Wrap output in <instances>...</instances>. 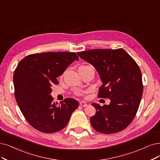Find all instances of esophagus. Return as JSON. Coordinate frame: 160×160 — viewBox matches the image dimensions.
I'll use <instances>...</instances> for the list:
<instances>
[{
  "instance_id": "34e87169",
  "label": "esophagus",
  "mask_w": 160,
  "mask_h": 160,
  "mask_svg": "<svg viewBox=\"0 0 160 160\" xmlns=\"http://www.w3.org/2000/svg\"><path fill=\"white\" fill-rule=\"evenodd\" d=\"M80 105L82 106V107H86L87 103L84 102H80Z\"/></svg>"
}]
</instances>
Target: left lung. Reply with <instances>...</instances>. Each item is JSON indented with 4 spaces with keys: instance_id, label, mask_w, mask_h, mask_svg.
<instances>
[{
    "instance_id": "8db88e82",
    "label": "left lung",
    "mask_w": 160,
    "mask_h": 160,
    "mask_svg": "<svg viewBox=\"0 0 160 160\" xmlns=\"http://www.w3.org/2000/svg\"><path fill=\"white\" fill-rule=\"evenodd\" d=\"M92 64L103 84L98 97L109 98V105H92L96 109L90 123L99 132L113 134L125 129L138 109L143 93L142 73L137 63L121 48L92 49L77 52Z\"/></svg>"
}]
</instances>
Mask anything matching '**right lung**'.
I'll list each match as a JSON object with an SVG mask.
<instances>
[{"instance_id":"add662e5","label":"right lung","mask_w":160,"mask_h":160,"mask_svg":"<svg viewBox=\"0 0 160 160\" xmlns=\"http://www.w3.org/2000/svg\"><path fill=\"white\" fill-rule=\"evenodd\" d=\"M78 57L75 52H47L26 56L14 73V96L19 108L29 125L38 131L52 133L63 129L78 102L67 98L58 105L50 93L57 85V77Z\"/></svg>"}]
</instances>
